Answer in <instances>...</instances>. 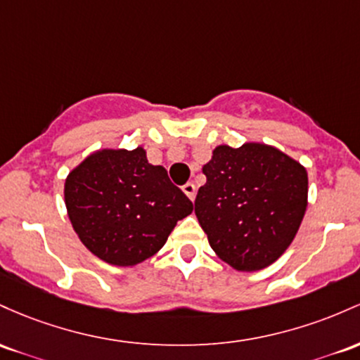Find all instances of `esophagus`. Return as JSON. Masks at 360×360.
Instances as JSON below:
<instances>
[{
  "label": "esophagus",
  "mask_w": 360,
  "mask_h": 360,
  "mask_svg": "<svg viewBox=\"0 0 360 360\" xmlns=\"http://www.w3.org/2000/svg\"><path fill=\"white\" fill-rule=\"evenodd\" d=\"M181 191H184L185 195H187L188 199H191V200L195 199V192H197V188H195V185L192 184V181H188V184H185L184 187H181Z\"/></svg>",
  "instance_id": "obj_1"
}]
</instances>
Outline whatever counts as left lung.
I'll return each mask as SVG.
<instances>
[{"label": "left lung", "mask_w": 360, "mask_h": 360, "mask_svg": "<svg viewBox=\"0 0 360 360\" xmlns=\"http://www.w3.org/2000/svg\"><path fill=\"white\" fill-rule=\"evenodd\" d=\"M195 216L221 260L240 272L272 265L300 229L308 207V172L264 143L216 146L202 167Z\"/></svg>", "instance_id": "obj_1"}]
</instances>
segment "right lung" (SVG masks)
Returning <instances> with one entry per match:
<instances>
[{
    "instance_id": "add662e5",
    "label": "right lung",
    "mask_w": 360,
    "mask_h": 360,
    "mask_svg": "<svg viewBox=\"0 0 360 360\" xmlns=\"http://www.w3.org/2000/svg\"><path fill=\"white\" fill-rule=\"evenodd\" d=\"M72 229L100 260L134 267L158 253L176 223L193 211L146 149L103 148L88 155L64 181Z\"/></svg>"
}]
</instances>
